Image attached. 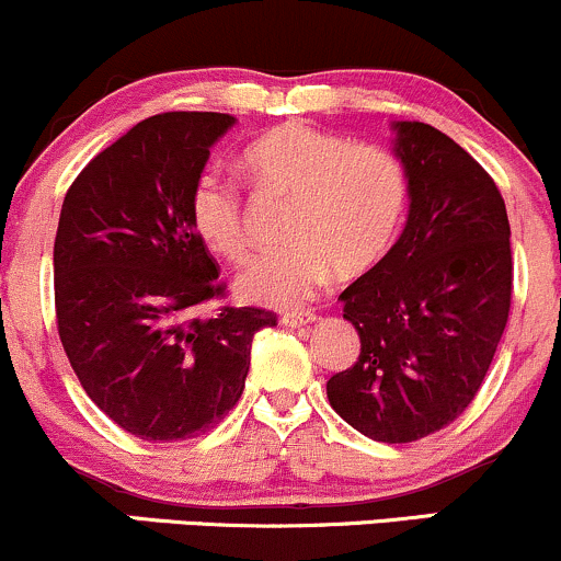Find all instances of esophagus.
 Instances as JSON below:
<instances>
[{
  "label": "esophagus",
  "mask_w": 561,
  "mask_h": 561,
  "mask_svg": "<svg viewBox=\"0 0 561 561\" xmlns=\"http://www.w3.org/2000/svg\"><path fill=\"white\" fill-rule=\"evenodd\" d=\"M311 321H317V313L313 311H289L282 317V324L285 327H308Z\"/></svg>",
  "instance_id": "esophagus-1"
}]
</instances>
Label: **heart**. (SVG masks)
I'll use <instances>...</instances> for the list:
<instances>
[{
    "label": "heart",
    "mask_w": 561,
    "mask_h": 561,
    "mask_svg": "<svg viewBox=\"0 0 561 561\" xmlns=\"http://www.w3.org/2000/svg\"><path fill=\"white\" fill-rule=\"evenodd\" d=\"M263 195H293L285 237L237 282L244 300L289 308L311 300L332 272L358 276L388 253L409 205V176L396 152L353 145L308 124H282L244 150ZM192 227L231 263L250 255L240 186L221 171L199 173L190 195Z\"/></svg>",
    "instance_id": "b5f03b06"
}]
</instances>
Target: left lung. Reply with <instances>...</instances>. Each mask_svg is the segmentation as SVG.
<instances>
[{
    "label": "left lung",
    "mask_w": 561,
    "mask_h": 561,
    "mask_svg": "<svg viewBox=\"0 0 561 561\" xmlns=\"http://www.w3.org/2000/svg\"><path fill=\"white\" fill-rule=\"evenodd\" d=\"M409 221L340 295L362 353L327 382L332 409L379 443L443 430L478 396L512 308V242L499 186L465 147L420 121L396 124Z\"/></svg>",
    "instance_id": "left-lung-1"
}]
</instances>
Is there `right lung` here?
Instances as JSON below:
<instances>
[{
    "label": "right lung",
    "instance_id": "add662e5",
    "mask_svg": "<svg viewBox=\"0 0 561 561\" xmlns=\"http://www.w3.org/2000/svg\"><path fill=\"white\" fill-rule=\"evenodd\" d=\"M227 113H160L89 160L55 237L60 343L87 396L141 440H186L234 409L266 308H234L190 195ZM208 301L210 318L196 311Z\"/></svg>",
    "mask_w": 561,
    "mask_h": 561
}]
</instances>
